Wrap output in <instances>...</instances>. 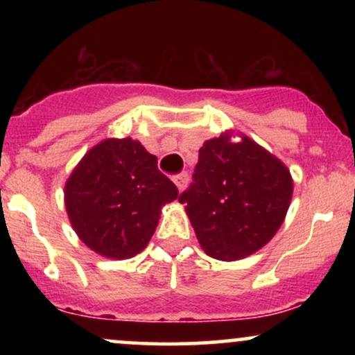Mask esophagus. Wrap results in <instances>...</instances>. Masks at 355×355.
Listing matches in <instances>:
<instances>
[{
  "mask_svg": "<svg viewBox=\"0 0 355 355\" xmlns=\"http://www.w3.org/2000/svg\"><path fill=\"white\" fill-rule=\"evenodd\" d=\"M173 182H175V185H177V189L182 191L187 187V183H189V173L187 172L178 173L177 177H173Z\"/></svg>",
  "mask_w": 355,
  "mask_h": 355,
  "instance_id": "34e87169",
  "label": "esophagus"
}]
</instances>
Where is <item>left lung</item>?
Wrapping results in <instances>:
<instances>
[{"label": "left lung", "mask_w": 355, "mask_h": 355, "mask_svg": "<svg viewBox=\"0 0 355 355\" xmlns=\"http://www.w3.org/2000/svg\"><path fill=\"white\" fill-rule=\"evenodd\" d=\"M291 172L250 138L205 141L193 182L178 197L207 255L239 260L262 248L282 225L292 198Z\"/></svg>", "instance_id": "left-lung-1"}]
</instances>
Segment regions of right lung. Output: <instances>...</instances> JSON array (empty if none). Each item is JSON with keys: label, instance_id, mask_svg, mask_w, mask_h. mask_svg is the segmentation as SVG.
<instances>
[{"label": "right lung", "instance_id": "add662e5", "mask_svg": "<svg viewBox=\"0 0 355 355\" xmlns=\"http://www.w3.org/2000/svg\"><path fill=\"white\" fill-rule=\"evenodd\" d=\"M178 197L157 157L132 138L93 146L64 185V205L78 237L96 254L130 259L150 242L160 209Z\"/></svg>", "mask_w": 355, "mask_h": 355}]
</instances>
